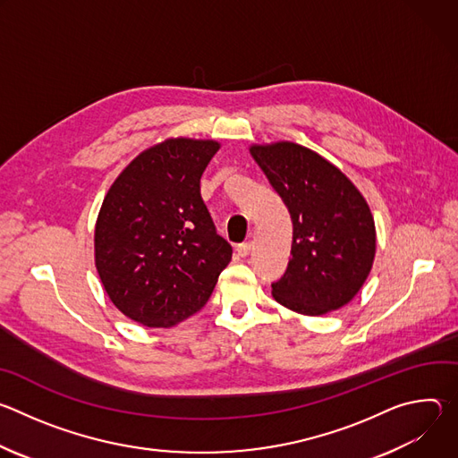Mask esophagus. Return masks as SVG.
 <instances>
[{
    "label": "esophagus",
    "mask_w": 458,
    "mask_h": 458,
    "mask_svg": "<svg viewBox=\"0 0 458 458\" xmlns=\"http://www.w3.org/2000/svg\"><path fill=\"white\" fill-rule=\"evenodd\" d=\"M251 248H253V244H251V242H242V244H239V246H237V253H239L241 257H246V255H250Z\"/></svg>",
    "instance_id": "obj_1"
}]
</instances>
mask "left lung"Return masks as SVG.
Returning a JSON list of instances; mask_svg holds the SVG:
<instances>
[{
  "label": "left lung",
  "instance_id": "8db88e82",
  "mask_svg": "<svg viewBox=\"0 0 458 458\" xmlns=\"http://www.w3.org/2000/svg\"><path fill=\"white\" fill-rule=\"evenodd\" d=\"M250 154L293 223L292 259L272 295L311 317L343 308L362 288L375 259V221L362 193L335 165L297 143L253 145Z\"/></svg>",
  "mask_w": 458,
  "mask_h": 458
}]
</instances>
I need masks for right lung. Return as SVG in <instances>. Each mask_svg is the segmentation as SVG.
Instances as JSON below:
<instances>
[{"instance_id":"right-lung-1","label":"right lung","mask_w":458,"mask_h":458,"mask_svg":"<svg viewBox=\"0 0 458 458\" xmlns=\"http://www.w3.org/2000/svg\"><path fill=\"white\" fill-rule=\"evenodd\" d=\"M214 140L172 138L141 152L106 191L94 232L96 268L114 306L148 328L199 311L232 246L201 199Z\"/></svg>"}]
</instances>
